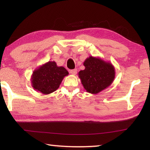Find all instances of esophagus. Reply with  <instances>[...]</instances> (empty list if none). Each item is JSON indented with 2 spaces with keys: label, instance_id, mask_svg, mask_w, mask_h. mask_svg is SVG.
<instances>
[{
  "label": "esophagus",
  "instance_id": "34e87169",
  "mask_svg": "<svg viewBox=\"0 0 150 150\" xmlns=\"http://www.w3.org/2000/svg\"><path fill=\"white\" fill-rule=\"evenodd\" d=\"M77 73V69H74L72 70H70V73L72 75H76Z\"/></svg>",
  "mask_w": 150,
  "mask_h": 150
}]
</instances>
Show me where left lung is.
I'll use <instances>...</instances> for the list:
<instances>
[{
	"label": "left lung",
	"mask_w": 150,
	"mask_h": 150,
	"mask_svg": "<svg viewBox=\"0 0 150 150\" xmlns=\"http://www.w3.org/2000/svg\"><path fill=\"white\" fill-rule=\"evenodd\" d=\"M83 65L85 69L79 72V77L88 93H100L108 87L115 79L114 66L99 57L90 56L85 59Z\"/></svg>",
	"instance_id": "obj_1"
}]
</instances>
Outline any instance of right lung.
Segmentation results:
<instances>
[{
    "label": "right lung",
    "mask_w": 150,
    "mask_h": 150,
    "mask_svg": "<svg viewBox=\"0 0 150 150\" xmlns=\"http://www.w3.org/2000/svg\"><path fill=\"white\" fill-rule=\"evenodd\" d=\"M69 72L64 67H58L55 62H48L32 73V87L44 95H48L59 88L62 80Z\"/></svg>",
    "instance_id": "obj_1"
}]
</instances>
